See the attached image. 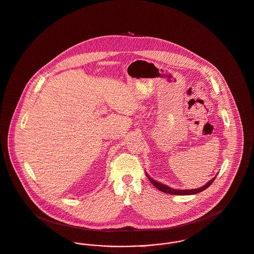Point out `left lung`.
I'll return each instance as SVG.
<instances>
[{
  "label": "left lung",
  "mask_w": 254,
  "mask_h": 254,
  "mask_svg": "<svg viewBox=\"0 0 254 254\" xmlns=\"http://www.w3.org/2000/svg\"><path fill=\"white\" fill-rule=\"evenodd\" d=\"M146 175H147V177H148V179L150 180V182L157 188V189H159L160 191H162V192H164V193H168V194H171V195H195V194H197V193H200L201 191H203V190H205L206 188H208L211 184H212V182L214 181V179L216 178V176L215 177H213L211 180H209L205 185H203V186H201L200 188H197V189H191V190H176V189H173V188H171V187H169L168 185H165V184H163V183H160V182H158V181H156V180H154V179H152L149 175H148V173L146 172Z\"/></svg>",
  "instance_id": "1"
}]
</instances>
